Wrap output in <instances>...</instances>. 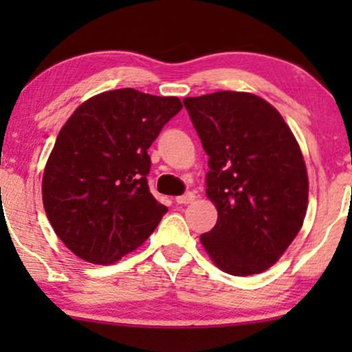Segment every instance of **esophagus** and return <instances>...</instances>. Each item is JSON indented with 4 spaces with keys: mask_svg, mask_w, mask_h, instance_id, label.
<instances>
[{
    "mask_svg": "<svg viewBox=\"0 0 352 352\" xmlns=\"http://www.w3.org/2000/svg\"><path fill=\"white\" fill-rule=\"evenodd\" d=\"M194 199H195V195L192 194V192H187V194H184V195L176 197V204L177 205H187V204H190V201H194Z\"/></svg>",
    "mask_w": 352,
    "mask_h": 352,
    "instance_id": "1",
    "label": "esophagus"
}]
</instances>
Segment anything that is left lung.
<instances>
[{"label": "left lung", "mask_w": 352, "mask_h": 352, "mask_svg": "<svg viewBox=\"0 0 352 352\" xmlns=\"http://www.w3.org/2000/svg\"><path fill=\"white\" fill-rule=\"evenodd\" d=\"M206 155V195L218 221L200 240L213 263L252 276L277 263L307 210L305 158L282 115L250 93L186 98Z\"/></svg>", "instance_id": "obj_1"}]
</instances>
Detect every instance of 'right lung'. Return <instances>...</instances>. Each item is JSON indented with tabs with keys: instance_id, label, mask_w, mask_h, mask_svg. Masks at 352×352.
Segmentation results:
<instances>
[{
	"instance_id": "right-lung-1",
	"label": "right lung",
	"mask_w": 352,
	"mask_h": 352,
	"mask_svg": "<svg viewBox=\"0 0 352 352\" xmlns=\"http://www.w3.org/2000/svg\"><path fill=\"white\" fill-rule=\"evenodd\" d=\"M181 109L177 98L124 88L94 96L67 120L43 175V205L72 253L113 264L155 230L168 208L148 190L147 148Z\"/></svg>"
}]
</instances>
